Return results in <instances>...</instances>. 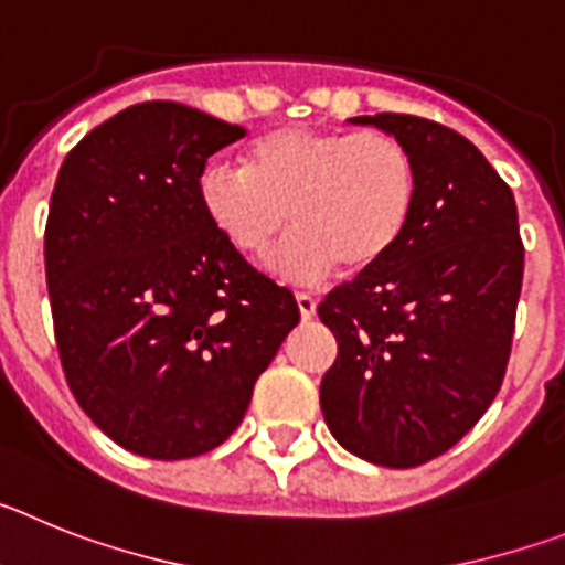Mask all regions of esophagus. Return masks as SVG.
<instances>
[{
	"label": "esophagus",
	"mask_w": 565,
	"mask_h": 565,
	"mask_svg": "<svg viewBox=\"0 0 565 565\" xmlns=\"http://www.w3.org/2000/svg\"><path fill=\"white\" fill-rule=\"evenodd\" d=\"M297 308H299V317H302V319H311L313 313H317V299H313L311 294L299 291V294H297Z\"/></svg>",
	"instance_id": "esophagus-1"
}]
</instances>
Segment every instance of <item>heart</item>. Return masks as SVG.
<instances>
[{
	"label": "heart",
	"instance_id": "b5f03b06",
	"mask_svg": "<svg viewBox=\"0 0 565 565\" xmlns=\"http://www.w3.org/2000/svg\"><path fill=\"white\" fill-rule=\"evenodd\" d=\"M203 214L234 252L274 254L279 274L302 282L379 266L411 226L418 169L387 132L282 127L246 149L243 167L209 163L198 181Z\"/></svg>",
	"mask_w": 565,
	"mask_h": 565
}]
</instances>
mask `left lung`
<instances>
[{"label":"left lung","mask_w":565,"mask_h":565,"mask_svg":"<svg viewBox=\"0 0 565 565\" xmlns=\"http://www.w3.org/2000/svg\"><path fill=\"white\" fill-rule=\"evenodd\" d=\"M351 121L411 149L418 198L398 246L319 302L339 344L319 404L344 450L411 469L461 441L501 391L523 282L518 206L456 129L398 113Z\"/></svg>","instance_id":"left-lung-1"}]
</instances>
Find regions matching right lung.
<instances>
[{"label":"right lung","mask_w":565,"mask_h":565,"mask_svg":"<svg viewBox=\"0 0 565 565\" xmlns=\"http://www.w3.org/2000/svg\"><path fill=\"white\" fill-rule=\"evenodd\" d=\"M246 129L174 102L121 109L70 149L44 271L70 391L124 450L221 447L299 322L288 288L214 232L198 181Z\"/></svg>","instance_id":"add662e5"}]
</instances>
